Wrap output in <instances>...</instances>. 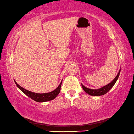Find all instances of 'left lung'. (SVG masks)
Returning <instances> with one entry per match:
<instances>
[{"label": "left lung", "mask_w": 134, "mask_h": 134, "mask_svg": "<svg viewBox=\"0 0 134 134\" xmlns=\"http://www.w3.org/2000/svg\"><path fill=\"white\" fill-rule=\"evenodd\" d=\"M120 72V69L119 70V71L118 74L116 76V77L114 78V79L110 83L107 84V85H105L103 87H101V88H100L99 89H97V90H92V89H90V88H86V87H85L84 85H83L82 84L83 90L85 91L87 94H88L90 95H92V96H100V95H104L106 94V93L109 92V91L112 88V87L114 86V85L116 83V81L118 80L119 78V76Z\"/></svg>", "instance_id": "obj_1"}]
</instances>
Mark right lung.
Masks as SVG:
<instances>
[{
	"mask_svg": "<svg viewBox=\"0 0 134 134\" xmlns=\"http://www.w3.org/2000/svg\"><path fill=\"white\" fill-rule=\"evenodd\" d=\"M14 82L15 83L16 86L20 89V90L22 91V92L25 94L27 96L30 98L31 99H33L34 101L39 102V103H42V102H46L49 101H51L52 99L55 98L57 97V95L59 94V92H60L61 90V83H62V81L61 82L59 86L57 87L55 90L51 91L50 92L48 93H43V94H39V93H35L31 92V91H28L25 89L23 88V87L20 86L16 82L15 80H14Z\"/></svg>",
	"mask_w": 134,
	"mask_h": 134,
	"instance_id": "right-lung-1",
	"label": "right lung"
}]
</instances>
